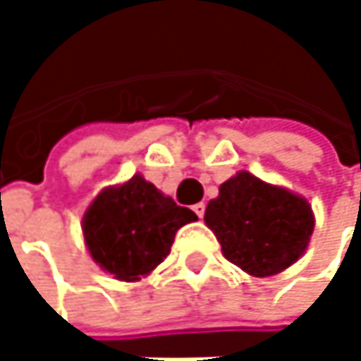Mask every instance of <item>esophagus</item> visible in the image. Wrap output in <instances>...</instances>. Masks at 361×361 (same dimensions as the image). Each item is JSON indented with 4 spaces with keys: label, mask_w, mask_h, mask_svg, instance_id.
I'll use <instances>...</instances> for the list:
<instances>
[{
    "label": "esophagus",
    "mask_w": 361,
    "mask_h": 361,
    "mask_svg": "<svg viewBox=\"0 0 361 361\" xmlns=\"http://www.w3.org/2000/svg\"><path fill=\"white\" fill-rule=\"evenodd\" d=\"M192 211H194V213H196V215L202 219V215H204V202H196V204L192 207Z\"/></svg>",
    "instance_id": "esophagus-1"
}]
</instances>
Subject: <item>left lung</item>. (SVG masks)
I'll use <instances>...</instances> for the list:
<instances>
[{
	"label": "left lung",
	"instance_id": "8db88e82",
	"mask_svg": "<svg viewBox=\"0 0 361 361\" xmlns=\"http://www.w3.org/2000/svg\"><path fill=\"white\" fill-rule=\"evenodd\" d=\"M204 224L228 261L265 278L284 271L305 252L316 219L303 196L238 171L207 204Z\"/></svg>",
	"mask_w": 361,
	"mask_h": 361
}]
</instances>
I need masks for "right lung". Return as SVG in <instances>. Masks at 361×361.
<instances>
[{
	"mask_svg": "<svg viewBox=\"0 0 361 361\" xmlns=\"http://www.w3.org/2000/svg\"><path fill=\"white\" fill-rule=\"evenodd\" d=\"M196 219L194 211L178 207L137 173L94 198L83 215V236L92 259L104 271L135 282L165 261L176 232Z\"/></svg>",
	"mask_w": 361,
	"mask_h": 361,
	"instance_id": "1",
	"label": "right lung"
}]
</instances>
